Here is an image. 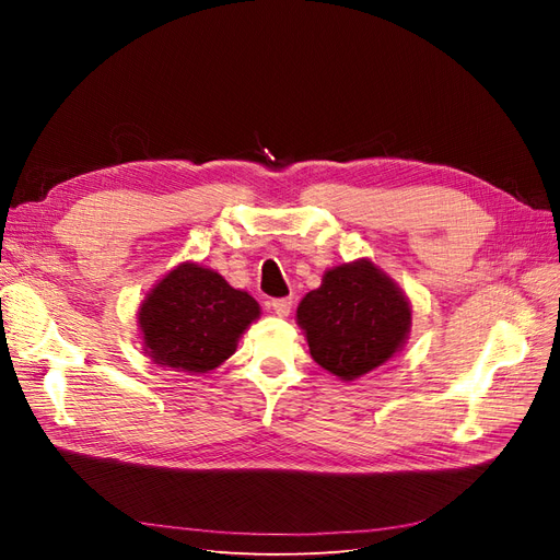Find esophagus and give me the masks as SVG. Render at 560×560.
<instances>
[{
    "instance_id": "34e87169",
    "label": "esophagus",
    "mask_w": 560,
    "mask_h": 560,
    "mask_svg": "<svg viewBox=\"0 0 560 560\" xmlns=\"http://www.w3.org/2000/svg\"><path fill=\"white\" fill-rule=\"evenodd\" d=\"M270 308H273L276 315L287 317L292 311V299L290 296H280V299H270Z\"/></svg>"
}]
</instances>
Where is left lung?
<instances>
[{
    "label": "left lung",
    "mask_w": 560,
    "mask_h": 560,
    "mask_svg": "<svg viewBox=\"0 0 560 560\" xmlns=\"http://www.w3.org/2000/svg\"><path fill=\"white\" fill-rule=\"evenodd\" d=\"M313 360L334 376L352 381L381 366L401 348L411 306L399 287L362 259L327 270L317 290L299 303Z\"/></svg>",
    "instance_id": "obj_1"
}]
</instances>
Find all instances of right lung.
I'll use <instances>...</instances> for the list:
<instances>
[{
    "label": "right lung",
    "instance_id": "add662e5",
    "mask_svg": "<svg viewBox=\"0 0 560 560\" xmlns=\"http://www.w3.org/2000/svg\"><path fill=\"white\" fill-rule=\"evenodd\" d=\"M257 317V301L198 264H179L140 306L149 358L189 374H208L229 360Z\"/></svg>",
    "mask_w": 560,
    "mask_h": 560
}]
</instances>
